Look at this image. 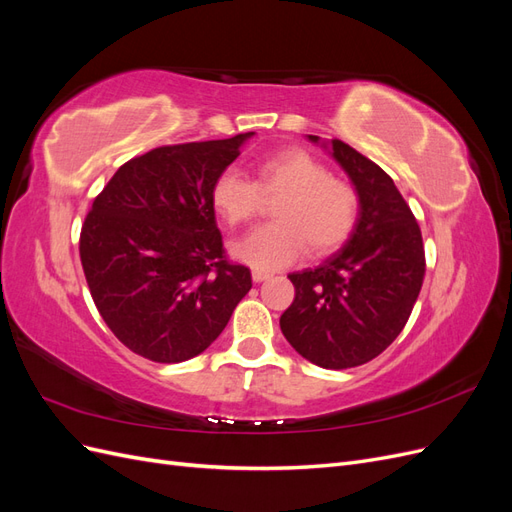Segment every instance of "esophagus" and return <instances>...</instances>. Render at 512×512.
Instances as JSON below:
<instances>
[{
  "mask_svg": "<svg viewBox=\"0 0 512 512\" xmlns=\"http://www.w3.org/2000/svg\"><path fill=\"white\" fill-rule=\"evenodd\" d=\"M269 277H271V273H267V271H262V269H254L252 271V280L254 282H265V280H269Z\"/></svg>",
  "mask_w": 512,
  "mask_h": 512,
  "instance_id": "34e87169",
  "label": "esophagus"
}]
</instances>
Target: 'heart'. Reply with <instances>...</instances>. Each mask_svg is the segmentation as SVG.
I'll list each match as a JSON object with an SVG mask.
<instances>
[{
	"label": "heart",
	"instance_id": "heart-1",
	"mask_svg": "<svg viewBox=\"0 0 512 512\" xmlns=\"http://www.w3.org/2000/svg\"><path fill=\"white\" fill-rule=\"evenodd\" d=\"M262 196L277 198L275 224L256 228L232 245V254L256 269L288 267L309 245L316 256L344 245L359 220V194L344 179L303 149H284L256 164V181L237 168L215 179L211 198L230 226L250 224L262 209Z\"/></svg>",
	"mask_w": 512,
	"mask_h": 512
}]
</instances>
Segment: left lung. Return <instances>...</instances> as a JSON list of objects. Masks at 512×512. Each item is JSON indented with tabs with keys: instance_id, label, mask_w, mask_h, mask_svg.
I'll return each mask as SVG.
<instances>
[{
	"instance_id": "obj_1",
	"label": "left lung",
	"mask_w": 512,
	"mask_h": 512,
	"mask_svg": "<svg viewBox=\"0 0 512 512\" xmlns=\"http://www.w3.org/2000/svg\"><path fill=\"white\" fill-rule=\"evenodd\" d=\"M329 147L359 194V220L342 250L288 275L294 301L280 327L309 363L348 369L376 359L406 327L423 286L425 247L393 179L339 138Z\"/></svg>"
}]
</instances>
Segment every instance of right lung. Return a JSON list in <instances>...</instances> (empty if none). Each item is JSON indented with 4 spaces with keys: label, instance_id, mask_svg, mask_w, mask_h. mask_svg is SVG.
Segmentation results:
<instances>
[{
    "label": "right lung",
    "instance_id": "add662e5",
    "mask_svg": "<svg viewBox=\"0 0 512 512\" xmlns=\"http://www.w3.org/2000/svg\"><path fill=\"white\" fill-rule=\"evenodd\" d=\"M252 134L151 149L119 166L91 205L79 241L85 280L134 354L192 359L250 292V269L226 258L211 190Z\"/></svg>",
    "mask_w": 512,
    "mask_h": 512
}]
</instances>
